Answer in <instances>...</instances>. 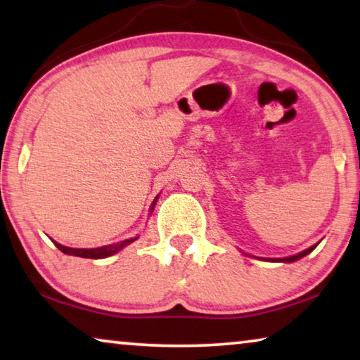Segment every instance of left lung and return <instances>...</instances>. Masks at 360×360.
Listing matches in <instances>:
<instances>
[{"label":"left lung","instance_id":"1","mask_svg":"<svg viewBox=\"0 0 360 360\" xmlns=\"http://www.w3.org/2000/svg\"><path fill=\"white\" fill-rule=\"evenodd\" d=\"M317 245H314V247H311V248H307V250H304V252H301V253H298V255H295V256H288V258H282V259H271V261H283V262H293V261H296V259H300V258H303V256H306V255H309L314 248H316Z\"/></svg>","mask_w":360,"mask_h":360}]
</instances>
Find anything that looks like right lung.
<instances>
[{"label":"right lung","instance_id":"1","mask_svg":"<svg viewBox=\"0 0 360 360\" xmlns=\"http://www.w3.org/2000/svg\"><path fill=\"white\" fill-rule=\"evenodd\" d=\"M155 202H157V198L152 203V207H150L152 210H153V207H155ZM136 238H138V237H136ZM136 238H127V240H123V242H118V243H113V245H107V247H101V248H68V247H64V245L56 243V242H54V245L60 250L62 253H65V255L79 256V258L101 259V258H107V256L115 255L117 252H120V250L127 247V245H129L131 242H134Z\"/></svg>","mask_w":360,"mask_h":360}]
</instances>
